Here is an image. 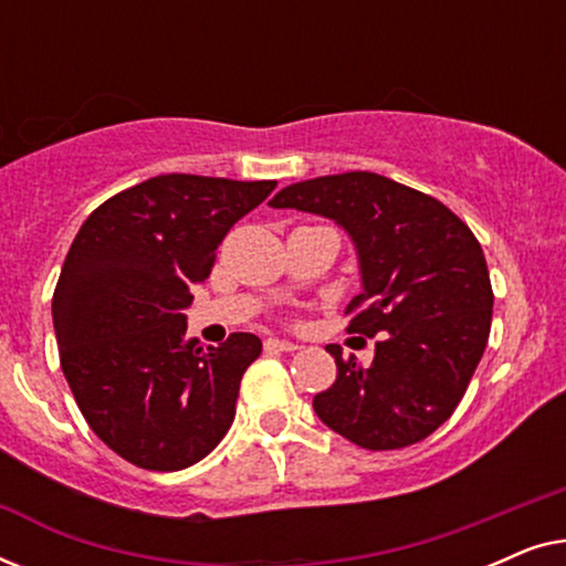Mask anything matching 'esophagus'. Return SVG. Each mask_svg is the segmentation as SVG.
Segmentation results:
<instances>
[{
	"mask_svg": "<svg viewBox=\"0 0 566 566\" xmlns=\"http://www.w3.org/2000/svg\"><path fill=\"white\" fill-rule=\"evenodd\" d=\"M265 350L293 353V350H298V345H296V343H289V339H277V337H270V339H265Z\"/></svg>",
	"mask_w": 566,
	"mask_h": 566,
	"instance_id": "esophagus-1",
	"label": "esophagus"
}]
</instances>
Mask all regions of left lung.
<instances>
[{"label": "left lung", "instance_id": "obj_1", "mask_svg": "<svg viewBox=\"0 0 566 566\" xmlns=\"http://www.w3.org/2000/svg\"><path fill=\"white\" fill-rule=\"evenodd\" d=\"M339 223L358 250L363 291L347 332L376 339L368 368L327 350L337 378L314 397L329 430L394 451L436 432L467 394L492 327V283L471 229L424 192L376 172L289 185L270 200Z\"/></svg>", "mask_w": 566, "mask_h": 566}]
</instances>
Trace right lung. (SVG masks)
Wrapping results in <instances>:
<instances>
[{"label": "right lung", "mask_w": 566, "mask_h": 566, "mask_svg": "<svg viewBox=\"0 0 566 566\" xmlns=\"http://www.w3.org/2000/svg\"><path fill=\"white\" fill-rule=\"evenodd\" d=\"M275 185L159 175L107 198L72 242L53 291L61 370L95 436L134 467L188 469L234 422L260 337L203 350L182 312L229 229Z\"/></svg>", "instance_id": "add662e5"}]
</instances>
